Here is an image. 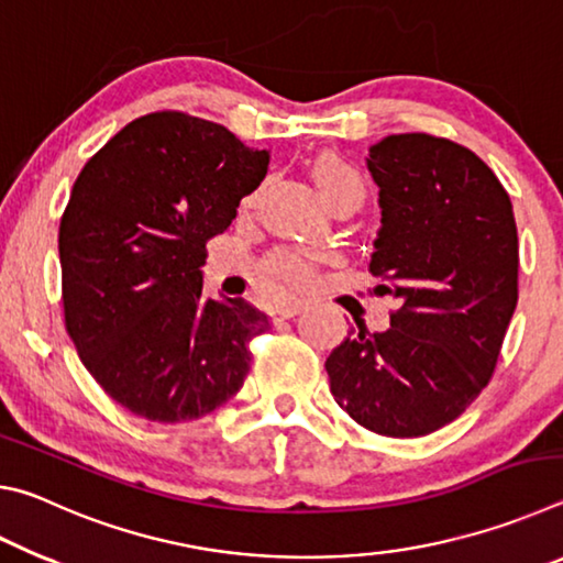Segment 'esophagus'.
I'll return each mask as SVG.
<instances>
[{"label": "esophagus", "mask_w": 563, "mask_h": 563, "mask_svg": "<svg viewBox=\"0 0 563 563\" xmlns=\"http://www.w3.org/2000/svg\"><path fill=\"white\" fill-rule=\"evenodd\" d=\"M305 310V302L302 300H285V302H278L275 308L271 310V320L273 322H283V320H290L298 316V312Z\"/></svg>", "instance_id": "esophagus-1"}]
</instances>
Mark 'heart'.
<instances>
[{"mask_svg": "<svg viewBox=\"0 0 563 563\" xmlns=\"http://www.w3.org/2000/svg\"><path fill=\"white\" fill-rule=\"evenodd\" d=\"M310 170L328 203L335 201L342 194H362L365 190L360 170L338 154L318 156L312 161ZM316 271L318 255L310 251H283L265 263V275L273 283L288 285V288H305V285H310L312 278H316Z\"/></svg>", "mask_w": 563, "mask_h": 563, "instance_id": "1", "label": "heart"}]
</instances>
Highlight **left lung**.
I'll list each match as a JSON object with an SVG mask.
<instances>
[{
  "label": "left lung",
  "mask_w": 563,
  "mask_h": 563,
  "mask_svg": "<svg viewBox=\"0 0 563 563\" xmlns=\"http://www.w3.org/2000/svg\"><path fill=\"white\" fill-rule=\"evenodd\" d=\"M379 228L369 273L399 300L385 332L350 328L325 362L335 402L369 432L424 437L487 387L519 298L509 194L474 151L430 133L369 148Z\"/></svg>",
  "instance_id": "obj_1"
}]
</instances>
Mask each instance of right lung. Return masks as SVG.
<instances>
[{
    "instance_id": "obj_1",
    "label": "right lung",
    "mask_w": 563,
    "mask_h": 563,
    "mask_svg": "<svg viewBox=\"0 0 563 563\" xmlns=\"http://www.w3.org/2000/svg\"><path fill=\"white\" fill-rule=\"evenodd\" d=\"M268 164L221 123L156 111L76 178L59 225L66 332L131 415L190 422L243 387L247 342L271 320L243 298H206L201 268Z\"/></svg>"
}]
</instances>
